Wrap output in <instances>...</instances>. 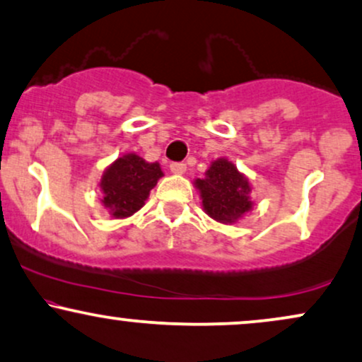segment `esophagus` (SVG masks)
<instances>
[{
    "label": "esophagus",
    "instance_id": "esophagus-1",
    "mask_svg": "<svg viewBox=\"0 0 362 362\" xmlns=\"http://www.w3.org/2000/svg\"><path fill=\"white\" fill-rule=\"evenodd\" d=\"M170 170H172L173 173H177V175H182V173H185L187 165L184 162H172L170 163Z\"/></svg>",
    "mask_w": 362,
    "mask_h": 362
}]
</instances>
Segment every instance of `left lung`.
I'll list each match as a JSON object with an SVG mask.
<instances>
[{
    "label": "left lung",
    "mask_w": 362,
    "mask_h": 362,
    "mask_svg": "<svg viewBox=\"0 0 362 362\" xmlns=\"http://www.w3.org/2000/svg\"><path fill=\"white\" fill-rule=\"evenodd\" d=\"M195 185L207 214L221 223H234L251 209L250 184L228 160H216Z\"/></svg>",
    "instance_id": "1"
}]
</instances>
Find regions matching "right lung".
I'll return each instance as SVG.
<instances>
[{
	"mask_svg": "<svg viewBox=\"0 0 362 362\" xmlns=\"http://www.w3.org/2000/svg\"><path fill=\"white\" fill-rule=\"evenodd\" d=\"M163 175L158 163H148L138 155L117 158L104 173L101 189L104 206L115 217H128L145 206L148 194Z\"/></svg>",
	"mask_w": 362,
	"mask_h": 362,
	"instance_id": "add662e5",
	"label": "right lung"
}]
</instances>
